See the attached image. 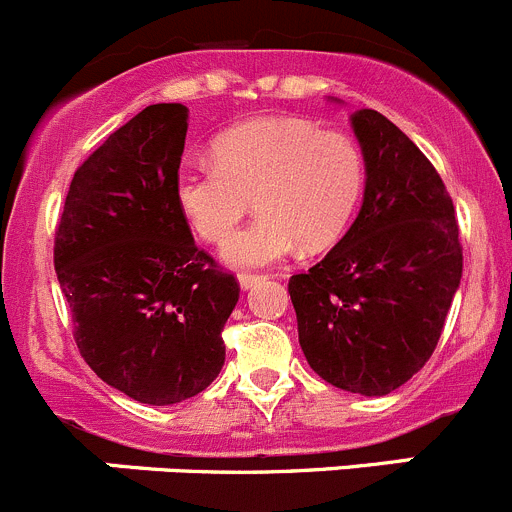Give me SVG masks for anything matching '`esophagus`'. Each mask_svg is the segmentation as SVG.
I'll use <instances>...</instances> for the list:
<instances>
[{"mask_svg":"<svg viewBox=\"0 0 512 512\" xmlns=\"http://www.w3.org/2000/svg\"><path fill=\"white\" fill-rule=\"evenodd\" d=\"M237 280H240L242 290H250V288H255L260 280H265V275H257V272H240V278Z\"/></svg>","mask_w":512,"mask_h":512,"instance_id":"esophagus-1","label":"esophagus"}]
</instances>
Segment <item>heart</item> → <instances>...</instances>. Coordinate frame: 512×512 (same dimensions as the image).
<instances>
[{
    "label": "heart",
    "instance_id": "1",
    "mask_svg": "<svg viewBox=\"0 0 512 512\" xmlns=\"http://www.w3.org/2000/svg\"><path fill=\"white\" fill-rule=\"evenodd\" d=\"M214 164L181 166L176 204L191 229L222 242L249 208L261 214L222 247L232 267H260L326 250L346 232L366 181L364 148L343 131L305 118H257L219 133Z\"/></svg>",
    "mask_w": 512,
    "mask_h": 512
}]
</instances>
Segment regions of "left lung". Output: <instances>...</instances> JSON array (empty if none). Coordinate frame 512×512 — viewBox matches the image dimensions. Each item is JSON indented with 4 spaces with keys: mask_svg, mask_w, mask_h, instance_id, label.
<instances>
[{
    "mask_svg": "<svg viewBox=\"0 0 512 512\" xmlns=\"http://www.w3.org/2000/svg\"><path fill=\"white\" fill-rule=\"evenodd\" d=\"M364 148V204L336 247L293 275L310 369L351 394L386 396L429 361L462 278L455 207L407 133L379 111L351 116Z\"/></svg>",
    "mask_w": 512,
    "mask_h": 512,
    "instance_id": "8db88e82",
    "label": "left lung"
}]
</instances>
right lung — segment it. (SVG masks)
<instances>
[{"label": "right lung", "mask_w": 512, "mask_h": 512, "mask_svg": "<svg viewBox=\"0 0 512 512\" xmlns=\"http://www.w3.org/2000/svg\"><path fill=\"white\" fill-rule=\"evenodd\" d=\"M189 111L143 108L70 181L55 272L75 343L108 386L154 407L197 396L224 366L240 285L194 245L176 204Z\"/></svg>", "instance_id": "1"}]
</instances>
